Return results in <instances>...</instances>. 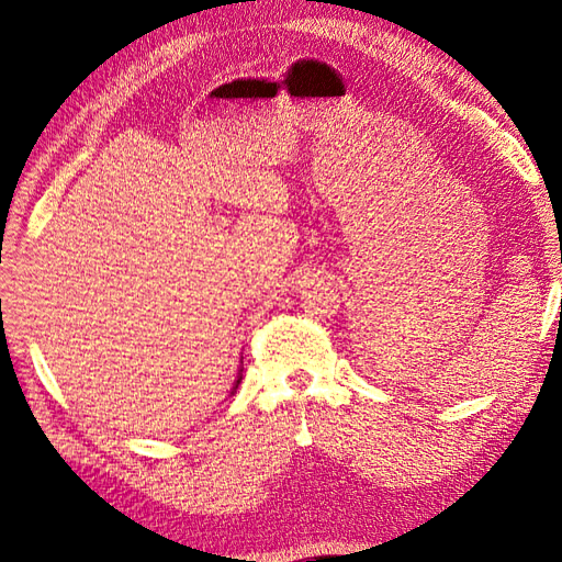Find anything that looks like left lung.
Instances as JSON below:
<instances>
[{"mask_svg": "<svg viewBox=\"0 0 562 562\" xmlns=\"http://www.w3.org/2000/svg\"><path fill=\"white\" fill-rule=\"evenodd\" d=\"M372 347V353H375V345H370Z\"/></svg>", "mask_w": 562, "mask_h": 562, "instance_id": "left-lung-1", "label": "left lung"}]
</instances>
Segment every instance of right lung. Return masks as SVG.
Here are the masks:
<instances>
[{"label": "right lung", "mask_w": 562, "mask_h": 562, "mask_svg": "<svg viewBox=\"0 0 562 562\" xmlns=\"http://www.w3.org/2000/svg\"><path fill=\"white\" fill-rule=\"evenodd\" d=\"M239 382H241V380H236V386H239Z\"/></svg>", "instance_id": "obj_1"}]
</instances>
